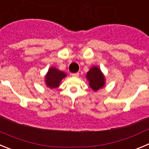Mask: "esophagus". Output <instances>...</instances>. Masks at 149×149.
I'll use <instances>...</instances> for the list:
<instances>
[{
  "mask_svg": "<svg viewBox=\"0 0 149 149\" xmlns=\"http://www.w3.org/2000/svg\"><path fill=\"white\" fill-rule=\"evenodd\" d=\"M71 75L72 76V77H77L79 76V73L78 72H77V73H73V74H71Z\"/></svg>",
  "mask_w": 149,
  "mask_h": 149,
  "instance_id": "1",
  "label": "esophagus"
}]
</instances>
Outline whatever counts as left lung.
<instances>
[{"label": "left lung", "instance_id": "1", "mask_svg": "<svg viewBox=\"0 0 149 149\" xmlns=\"http://www.w3.org/2000/svg\"><path fill=\"white\" fill-rule=\"evenodd\" d=\"M90 88L94 92H97L105 86L106 79L104 74L98 66L91 67L86 75Z\"/></svg>", "mask_w": 149, "mask_h": 149}]
</instances>
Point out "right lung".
Returning a JSON list of instances; mask_svg holds the SVG:
<instances>
[{
    "mask_svg": "<svg viewBox=\"0 0 149 149\" xmlns=\"http://www.w3.org/2000/svg\"><path fill=\"white\" fill-rule=\"evenodd\" d=\"M67 76L65 72L59 70L55 67H51L45 76V84L50 89H56L59 87L60 83Z\"/></svg>",
    "mask_w": 149,
    "mask_h": 149,
    "instance_id": "obj_1",
    "label": "right lung"
}]
</instances>
